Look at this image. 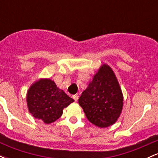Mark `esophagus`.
<instances>
[{"instance_id": "34e87169", "label": "esophagus", "mask_w": 158, "mask_h": 158, "mask_svg": "<svg viewBox=\"0 0 158 158\" xmlns=\"http://www.w3.org/2000/svg\"><path fill=\"white\" fill-rule=\"evenodd\" d=\"M73 99L77 102V101L79 99V95L78 94H75V95H73Z\"/></svg>"}]
</instances>
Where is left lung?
<instances>
[{
	"instance_id": "obj_1",
	"label": "left lung",
	"mask_w": 158,
	"mask_h": 158,
	"mask_svg": "<svg viewBox=\"0 0 158 158\" xmlns=\"http://www.w3.org/2000/svg\"><path fill=\"white\" fill-rule=\"evenodd\" d=\"M123 94L113 70L101 67L79 99L87 119L99 128L113 125L123 108Z\"/></svg>"
}]
</instances>
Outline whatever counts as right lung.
<instances>
[{
	"label": "right lung",
	"instance_id": "1",
	"mask_svg": "<svg viewBox=\"0 0 158 158\" xmlns=\"http://www.w3.org/2000/svg\"><path fill=\"white\" fill-rule=\"evenodd\" d=\"M27 106L35 118L49 124L55 122L62 114V110L73 102L50 79H41L27 92Z\"/></svg>",
	"mask_w": 158,
	"mask_h": 158
}]
</instances>
